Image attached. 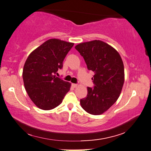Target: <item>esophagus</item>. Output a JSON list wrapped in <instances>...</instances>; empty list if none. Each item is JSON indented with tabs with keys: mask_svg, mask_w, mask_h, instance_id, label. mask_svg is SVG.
Here are the masks:
<instances>
[{
	"mask_svg": "<svg viewBox=\"0 0 151 151\" xmlns=\"http://www.w3.org/2000/svg\"><path fill=\"white\" fill-rule=\"evenodd\" d=\"M71 85H72L73 88H76V87H77V86H78V84H72Z\"/></svg>",
	"mask_w": 151,
	"mask_h": 151,
	"instance_id": "1",
	"label": "esophagus"
}]
</instances>
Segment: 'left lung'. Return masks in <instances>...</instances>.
I'll use <instances>...</instances> for the list:
<instances>
[{"mask_svg": "<svg viewBox=\"0 0 151 151\" xmlns=\"http://www.w3.org/2000/svg\"><path fill=\"white\" fill-rule=\"evenodd\" d=\"M75 49L83 56L88 70L95 73L93 88L88 87V95L81 105L88 113L101 115L117 101L124 81V65L117 51L100 40L80 43Z\"/></svg>", "mask_w": 151, "mask_h": 151, "instance_id": "1", "label": "left lung"}]
</instances>
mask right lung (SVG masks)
Here are the masks:
<instances>
[{
    "mask_svg": "<svg viewBox=\"0 0 151 151\" xmlns=\"http://www.w3.org/2000/svg\"><path fill=\"white\" fill-rule=\"evenodd\" d=\"M74 43L58 39L46 41L28 56L22 70L24 88L29 97L40 109L57 107L69 91L70 83L56 76Z\"/></svg>",
    "mask_w": 151,
    "mask_h": 151,
    "instance_id": "obj_1",
    "label": "right lung"
}]
</instances>
